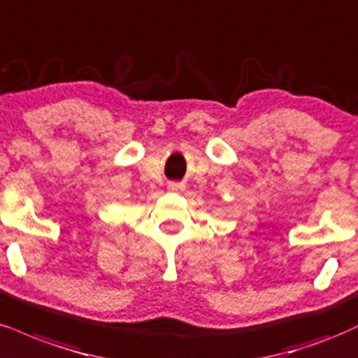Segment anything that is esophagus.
Masks as SVG:
<instances>
[{
	"instance_id": "esophagus-1",
	"label": "esophagus",
	"mask_w": 358,
	"mask_h": 358,
	"mask_svg": "<svg viewBox=\"0 0 358 358\" xmlns=\"http://www.w3.org/2000/svg\"><path fill=\"white\" fill-rule=\"evenodd\" d=\"M169 189H171V191H179L180 184H178V182H169Z\"/></svg>"
}]
</instances>
